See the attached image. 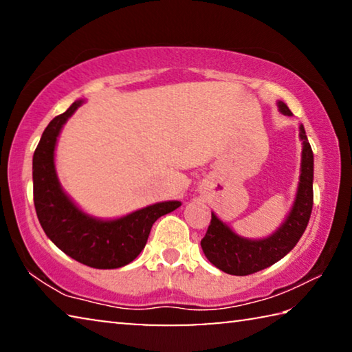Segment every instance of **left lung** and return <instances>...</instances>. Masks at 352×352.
Wrapping results in <instances>:
<instances>
[{
	"instance_id": "left-lung-1",
	"label": "left lung",
	"mask_w": 352,
	"mask_h": 352,
	"mask_svg": "<svg viewBox=\"0 0 352 352\" xmlns=\"http://www.w3.org/2000/svg\"><path fill=\"white\" fill-rule=\"evenodd\" d=\"M278 110L285 116H292L283 100H278ZM300 140L302 144L301 168L294 205L284 222L270 236L262 239L239 236L216 212H211V223L200 245L208 261L219 270L236 276L264 270L283 259L305 233L314 205V153L302 124H300Z\"/></svg>"
}]
</instances>
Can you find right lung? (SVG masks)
Returning a JSON list of instances; mask_svg holds the SVG:
<instances>
[{
	"instance_id": "right-lung-1",
	"label": "right lung",
	"mask_w": 352,
	"mask_h": 352,
	"mask_svg": "<svg viewBox=\"0 0 352 352\" xmlns=\"http://www.w3.org/2000/svg\"><path fill=\"white\" fill-rule=\"evenodd\" d=\"M83 102L71 104L41 135L32 158L34 205L41 228L65 254L93 269H119L144 250L155 220L175 211L182 201H158L116 219L94 217L74 204L58 182L56 146L65 122Z\"/></svg>"
}]
</instances>
